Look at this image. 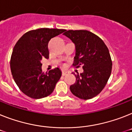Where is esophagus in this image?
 <instances>
[{
	"instance_id": "esophagus-1",
	"label": "esophagus",
	"mask_w": 132,
	"mask_h": 132,
	"mask_svg": "<svg viewBox=\"0 0 132 132\" xmlns=\"http://www.w3.org/2000/svg\"><path fill=\"white\" fill-rule=\"evenodd\" d=\"M68 74V72L66 71V70H62V75L63 76H65Z\"/></svg>"
}]
</instances>
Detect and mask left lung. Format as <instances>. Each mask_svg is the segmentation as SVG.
I'll return each instance as SVG.
<instances>
[{"label":"left lung","mask_w":132,"mask_h":132,"mask_svg":"<svg viewBox=\"0 0 132 132\" xmlns=\"http://www.w3.org/2000/svg\"><path fill=\"white\" fill-rule=\"evenodd\" d=\"M63 35L75 45L73 65H82L83 72L75 75L76 82L70 85V91L85 100L96 97L105 87L111 73L109 50L100 37L87 30H68Z\"/></svg>","instance_id":"left-lung-1"}]
</instances>
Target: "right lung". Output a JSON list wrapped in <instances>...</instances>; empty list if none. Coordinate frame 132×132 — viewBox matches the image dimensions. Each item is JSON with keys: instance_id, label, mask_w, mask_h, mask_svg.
Segmentation results:
<instances>
[{"instance_id": "add662e5", "label": "right lung", "mask_w": 132, "mask_h": 132, "mask_svg": "<svg viewBox=\"0 0 132 132\" xmlns=\"http://www.w3.org/2000/svg\"><path fill=\"white\" fill-rule=\"evenodd\" d=\"M65 29L40 28L29 31L15 44L11 58V70L15 83L25 95L39 99L54 91L62 76L59 68L42 72L41 61L49 57L48 42Z\"/></svg>"}]
</instances>
